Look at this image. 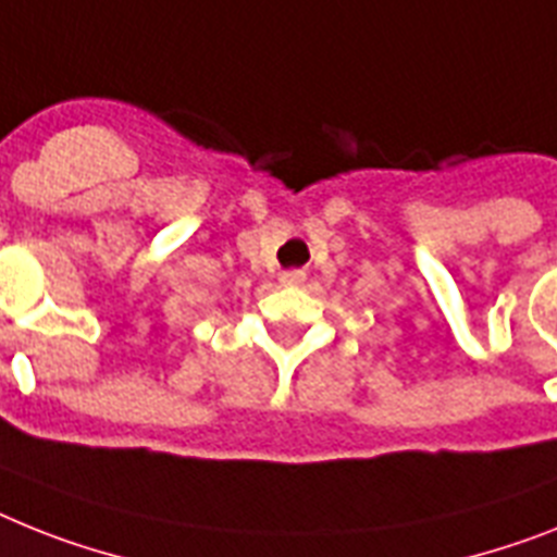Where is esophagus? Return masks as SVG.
<instances>
[{"label":"esophagus","instance_id":"obj_1","mask_svg":"<svg viewBox=\"0 0 557 557\" xmlns=\"http://www.w3.org/2000/svg\"><path fill=\"white\" fill-rule=\"evenodd\" d=\"M307 275L301 270H287V273H282V284H301Z\"/></svg>","mask_w":557,"mask_h":557}]
</instances>
